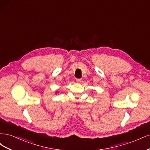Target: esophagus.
<instances>
[{"mask_svg":"<svg viewBox=\"0 0 150 150\" xmlns=\"http://www.w3.org/2000/svg\"><path fill=\"white\" fill-rule=\"evenodd\" d=\"M82 79H76V82L77 83H81L82 82Z\"/></svg>","mask_w":150,"mask_h":150,"instance_id":"obj_1","label":"esophagus"}]
</instances>
